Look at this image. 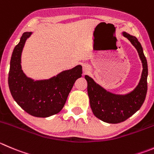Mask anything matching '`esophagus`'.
<instances>
[{"label": "esophagus", "mask_w": 154, "mask_h": 154, "mask_svg": "<svg viewBox=\"0 0 154 154\" xmlns=\"http://www.w3.org/2000/svg\"><path fill=\"white\" fill-rule=\"evenodd\" d=\"M83 71L84 73H88L90 71V67L89 65H86V64H83Z\"/></svg>", "instance_id": "1"}]
</instances>
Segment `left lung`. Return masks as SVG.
I'll return each mask as SVG.
<instances>
[{"mask_svg":"<svg viewBox=\"0 0 154 154\" xmlns=\"http://www.w3.org/2000/svg\"><path fill=\"white\" fill-rule=\"evenodd\" d=\"M122 34L136 49L142 63V73L136 87L126 94H114L95 83L92 77L85 75L92 113L97 118L107 123H121L136 113L144 103L147 91L148 69L142 47L135 37L125 31Z\"/></svg>","mask_w":154,"mask_h":154,"instance_id":"1","label":"left lung"}]
</instances>
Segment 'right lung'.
Listing matches in <instances>:
<instances>
[{
	"label": "right lung",
	"mask_w": 154,
	"mask_h": 154,
	"mask_svg": "<svg viewBox=\"0 0 154 154\" xmlns=\"http://www.w3.org/2000/svg\"><path fill=\"white\" fill-rule=\"evenodd\" d=\"M33 32H24L15 47L10 60L8 84L16 102L36 117H48L61 111L76 80L82 77V66L77 65L44 80L28 77L22 68L24 46Z\"/></svg>",
	"instance_id": "1"
}]
</instances>
